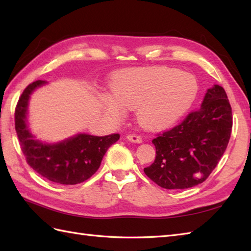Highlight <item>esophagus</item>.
<instances>
[{"label":"esophagus","instance_id":"1","mask_svg":"<svg viewBox=\"0 0 251 251\" xmlns=\"http://www.w3.org/2000/svg\"><path fill=\"white\" fill-rule=\"evenodd\" d=\"M127 140L135 143H142V138L137 135H128L127 136Z\"/></svg>","mask_w":251,"mask_h":251}]
</instances>
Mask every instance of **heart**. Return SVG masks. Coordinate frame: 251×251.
Masks as SVG:
<instances>
[{
    "label": "heart",
    "instance_id": "heart-1",
    "mask_svg": "<svg viewBox=\"0 0 251 251\" xmlns=\"http://www.w3.org/2000/svg\"><path fill=\"white\" fill-rule=\"evenodd\" d=\"M114 95H105L102 106L111 117H121L126 108L136 111L139 124L162 129L182 116L196 98L199 84L193 74L167 67L135 68L113 83Z\"/></svg>",
    "mask_w": 251,
    "mask_h": 251
}]
</instances>
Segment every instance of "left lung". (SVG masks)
I'll return each mask as SVG.
<instances>
[{"instance_id":"obj_1","label":"left lung","mask_w":251,"mask_h":251,"mask_svg":"<svg viewBox=\"0 0 251 251\" xmlns=\"http://www.w3.org/2000/svg\"><path fill=\"white\" fill-rule=\"evenodd\" d=\"M232 109L226 90L208 88L201 108L153 139L155 161L145 173L164 189H189L208 178L227 147Z\"/></svg>"}]
</instances>
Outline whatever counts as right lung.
Listing matches in <instances>:
<instances>
[{"label": "right lung", "instance_id": "obj_1", "mask_svg": "<svg viewBox=\"0 0 251 251\" xmlns=\"http://www.w3.org/2000/svg\"><path fill=\"white\" fill-rule=\"evenodd\" d=\"M47 82L36 81L26 87L15 111V128L26 162L42 177L59 184H77L97 172L108 149L119 134L104 137L85 132L58 142L37 140L28 124L29 101L35 89Z\"/></svg>", "mask_w": 251, "mask_h": 251}]
</instances>
